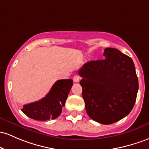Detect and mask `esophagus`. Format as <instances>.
<instances>
[{
  "mask_svg": "<svg viewBox=\"0 0 149 149\" xmlns=\"http://www.w3.org/2000/svg\"><path fill=\"white\" fill-rule=\"evenodd\" d=\"M73 81H74L75 83L78 82V81H79V80H80V76H78V75H76V76H73Z\"/></svg>",
  "mask_w": 149,
  "mask_h": 149,
  "instance_id": "34e87169",
  "label": "esophagus"
}]
</instances>
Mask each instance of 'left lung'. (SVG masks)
Returning a JSON list of instances; mask_svg holds the SVG:
<instances>
[{
  "label": "left lung",
  "mask_w": 149,
  "mask_h": 149,
  "mask_svg": "<svg viewBox=\"0 0 149 149\" xmlns=\"http://www.w3.org/2000/svg\"><path fill=\"white\" fill-rule=\"evenodd\" d=\"M104 59L88 61L78 71L83 98L91 119L110 125L128 115L139 89L135 66L130 56L114 48L104 49Z\"/></svg>",
  "instance_id": "1"
}]
</instances>
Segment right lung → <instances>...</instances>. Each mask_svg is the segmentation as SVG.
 I'll use <instances>...</instances> for the list:
<instances>
[{
    "label": "right lung",
    "instance_id": "1",
    "mask_svg": "<svg viewBox=\"0 0 149 149\" xmlns=\"http://www.w3.org/2000/svg\"><path fill=\"white\" fill-rule=\"evenodd\" d=\"M72 86L71 79L58 80L45 97L37 102L23 105L22 112L33 120H54L61 113L62 107L65 105Z\"/></svg>",
    "mask_w": 149,
    "mask_h": 149
}]
</instances>
